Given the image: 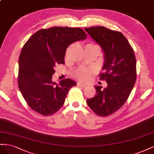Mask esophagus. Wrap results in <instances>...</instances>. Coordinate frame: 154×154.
Listing matches in <instances>:
<instances>
[{
  "label": "esophagus",
  "instance_id": "esophagus-1",
  "mask_svg": "<svg viewBox=\"0 0 154 154\" xmlns=\"http://www.w3.org/2000/svg\"><path fill=\"white\" fill-rule=\"evenodd\" d=\"M77 86H78V87H80L84 88V87H86L87 85L84 84V83H82L81 82H78V83H77Z\"/></svg>",
  "mask_w": 154,
  "mask_h": 154
}]
</instances>
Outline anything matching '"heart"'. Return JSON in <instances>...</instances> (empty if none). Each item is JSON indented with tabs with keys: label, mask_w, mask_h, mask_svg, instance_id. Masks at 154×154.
<instances>
[{
	"label": "heart",
	"mask_w": 154,
	"mask_h": 154,
	"mask_svg": "<svg viewBox=\"0 0 154 154\" xmlns=\"http://www.w3.org/2000/svg\"><path fill=\"white\" fill-rule=\"evenodd\" d=\"M93 45H94L88 44L86 47H87V46H93ZM91 73H92V71L91 70L87 69L86 68H81L77 70V71L74 72V76L81 81L86 82L90 78Z\"/></svg>",
	"instance_id": "1"
}]
</instances>
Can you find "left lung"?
I'll use <instances>...</instances> for the list:
<instances>
[{
  "label": "left lung",
  "instance_id": "obj_1",
  "mask_svg": "<svg viewBox=\"0 0 154 154\" xmlns=\"http://www.w3.org/2000/svg\"><path fill=\"white\" fill-rule=\"evenodd\" d=\"M103 50L104 63L100 74L107 87L94 86V97L87 103L95 114L108 116L119 110L127 100L136 80V60L134 50L122 32L103 26L85 28Z\"/></svg>",
  "mask_w": 154,
  "mask_h": 154
}]
</instances>
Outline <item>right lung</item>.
I'll return each instance as SVG.
<instances>
[{
    "label": "right lung",
    "instance_id": "add662e5",
    "mask_svg": "<svg viewBox=\"0 0 154 154\" xmlns=\"http://www.w3.org/2000/svg\"><path fill=\"white\" fill-rule=\"evenodd\" d=\"M82 28L53 27L40 29L23 46L18 59V88L31 109L43 116H51L63 106L69 91L76 83L52 81L54 67L64 64L66 49L75 42L85 40Z\"/></svg>",
    "mask_w": 154,
    "mask_h": 154
}]
</instances>
